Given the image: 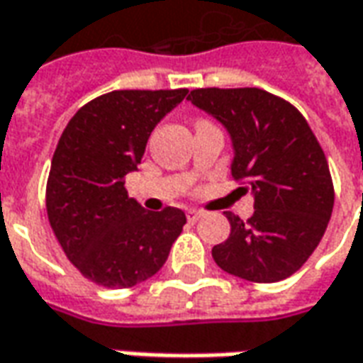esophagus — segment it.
I'll return each mask as SVG.
<instances>
[{"label": "esophagus", "mask_w": 363, "mask_h": 363, "mask_svg": "<svg viewBox=\"0 0 363 363\" xmlns=\"http://www.w3.org/2000/svg\"><path fill=\"white\" fill-rule=\"evenodd\" d=\"M203 215H205L203 211L189 209V211H187V220H189V223H197V220H199V218H201Z\"/></svg>", "instance_id": "esophagus-1"}]
</instances>
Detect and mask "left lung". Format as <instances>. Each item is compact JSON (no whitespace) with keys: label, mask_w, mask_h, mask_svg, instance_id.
Segmentation results:
<instances>
[{"label":"left lung","mask_w":363,"mask_h":363,"mask_svg":"<svg viewBox=\"0 0 363 363\" xmlns=\"http://www.w3.org/2000/svg\"><path fill=\"white\" fill-rule=\"evenodd\" d=\"M187 99L227 128L235 150L230 174L254 197L246 223L227 213L230 235L213 248V259L248 281H281L309 259L333 215L323 148L291 104L258 87H203Z\"/></svg>","instance_id":"obj_1"}]
</instances>
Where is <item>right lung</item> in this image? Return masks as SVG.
<instances>
[{
	"mask_svg": "<svg viewBox=\"0 0 363 363\" xmlns=\"http://www.w3.org/2000/svg\"><path fill=\"white\" fill-rule=\"evenodd\" d=\"M187 89H119L79 109L54 150L46 213L64 254L109 289L143 284L166 264L186 213L145 211L125 189L154 127Z\"/></svg>",
	"mask_w": 363,
	"mask_h": 363,
	"instance_id": "right-lung-1",
	"label": "right lung"
}]
</instances>
